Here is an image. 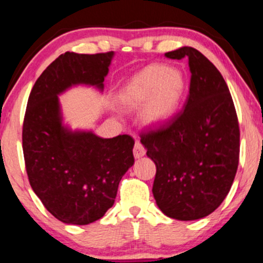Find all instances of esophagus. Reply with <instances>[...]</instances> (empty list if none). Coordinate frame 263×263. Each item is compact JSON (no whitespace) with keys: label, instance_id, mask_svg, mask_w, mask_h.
Segmentation results:
<instances>
[{"label":"esophagus","instance_id":"obj_1","mask_svg":"<svg viewBox=\"0 0 263 263\" xmlns=\"http://www.w3.org/2000/svg\"><path fill=\"white\" fill-rule=\"evenodd\" d=\"M133 154H134L135 158H141L142 156H145V154H146V150H145V147L142 146L140 141L135 142L134 148H133Z\"/></svg>","mask_w":263,"mask_h":263}]
</instances>
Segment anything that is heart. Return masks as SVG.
<instances>
[{
	"label": "heart",
	"mask_w": 263,
	"mask_h": 263,
	"mask_svg": "<svg viewBox=\"0 0 263 263\" xmlns=\"http://www.w3.org/2000/svg\"><path fill=\"white\" fill-rule=\"evenodd\" d=\"M185 90L181 70L164 64H150L133 76L119 91L125 109H140V122L147 128L164 124L179 106Z\"/></svg>",
	"instance_id": "obj_1"
}]
</instances>
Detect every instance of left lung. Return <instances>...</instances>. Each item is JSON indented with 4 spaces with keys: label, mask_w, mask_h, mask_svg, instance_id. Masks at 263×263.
Returning a JSON list of instances; mask_svg holds the SVG:
<instances>
[{
    "label": "left lung",
    "mask_w": 263,
    "mask_h": 263,
    "mask_svg": "<svg viewBox=\"0 0 263 263\" xmlns=\"http://www.w3.org/2000/svg\"><path fill=\"white\" fill-rule=\"evenodd\" d=\"M164 56L187 58L189 95L167 124L142 133L141 144L156 164L152 194L158 209L178 221H195L221 205L234 181L238 117L222 74L202 53L184 46Z\"/></svg>",
    "instance_id": "left-lung-1"
}]
</instances>
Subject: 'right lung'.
Returning a JSON list of instances; mask_svg holds the SVG:
<instances>
[{
  "mask_svg": "<svg viewBox=\"0 0 263 263\" xmlns=\"http://www.w3.org/2000/svg\"><path fill=\"white\" fill-rule=\"evenodd\" d=\"M115 52H66L42 72L28 100L23 152L30 185L51 215L67 224L100 219L115 203L119 181L134 164L129 135L103 139L63 123L58 96L103 82Z\"/></svg>",
  "mask_w": 263,
  "mask_h": 263,
  "instance_id": "add662e5",
  "label": "right lung"
}]
</instances>
